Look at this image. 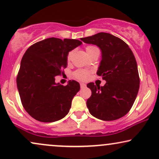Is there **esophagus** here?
Listing matches in <instances>:
<instances>
[{
	"mask_svg": "<svg viewBox=\"0 0 159 159\" xmlns=\"http://www.w3.org/2000/svg\"><path fill=\"white\" fill-rule=\"evenodd\" d=\"M86 86V85L85 83H80V87L81 88H85Z\"/></svg>",
	"mask_w": 159,
	"mask_h": 159,
	"instance_id": "1",
	"label": "esophagus"
}]
</instances>
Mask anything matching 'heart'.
Listing matches in <instances>:
<instances>
[{
    "label": "heart",
    "instance_id": "1",
    "mask_svg": "<svg viewBox=\"0 0 159 159\" xmlns=\"http://www.w3.org/2000/svg\"><path fill=\"white\" fill-rule=\"evenodd\" d=\"M96 48V47L91 46H87L85 48L86 52H89V51L92 50L93 48ZM71 54H72V52H70L69 54H68V60H69L70 59ZM74 76H75V78H76V79H78L80 80H86L88 79V77H89V72L88 71V70H84V69H79V70H76V71L74 72Z\"/></svg>",
    "mask_w": 159,
    "mask_h": 159
}]
</instances>
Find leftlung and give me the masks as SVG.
I'll return each mask as SVG.
<instances>
[{"instance_id":"8db88e82","label":"left lung","mask_w":159,"mask_h":159,"mask_svg":"<svg viewBox=\"0 0 159 159\" xmlns=\"http://www.w3.org/2000/svg\"><path fill=\"white\" fill-rule=\"evenodd\" d=\"M84 43L101 49L102 60L97 75L106 81L104 86L90 83L91 96L87 107L93 116L113 121L129 112L139 89V75L136 58L126 43L109 33L99 32L81 38Z\"/></svg>"}]
</instances>
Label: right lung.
<instances>
[{"label": "right lung", "instance_id": "add662e5", "mask_svg": "<svg viewBox=\"0 0 159 159\" xmlns=\"http://www.w3.org/2000/svg\"><path fill=\"white\" fill-rule=\"evenodd\" d=\"M81 44L75 39L50 38L33 44L25 52L17 86L23 107L34 119L53 122L69 112L80 84L70 80L67 85H62L55 83V76L67 67L68 52Z\"/></svg>", "mask_w": 159, "mask_h": 159}]
</instances>
